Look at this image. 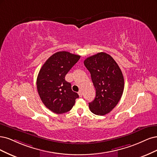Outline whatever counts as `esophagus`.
Wrapping results in <instances>:
<instances>
[{"label": "esophagus", "mask_w": 157, "mask_h": 157, "mask_svg": "<svg viewBox=\"0 0 157 157\" xmlns=\"http://www.w3.org/2000/svg\"><path fill=\"white\" fill-rule=\"evenodd\" d=\"M78 94H79V96L80 97H82L83 93H82V90H79V91H78Z\"/></svg>", "instance_id": "obj_1"}]
</instances>
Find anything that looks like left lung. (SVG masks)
<instances>
[{"mask_svg":"<svg viewBox=\"0 0 157 157\" xmlns=\"http://www.w3.org/2000/svg\"><path fill=\"white\" fill-rule=\"evenodd\" d=\"M90 73L96 89L94 100L89 103L90 112L104 115L118 104L124 90V78L115 60L109 55L100 52L84 60Z\"/></svg>","mask_w":157,"mask_h":157,"instance_id":"1","label":"left lung"}]
</instances>
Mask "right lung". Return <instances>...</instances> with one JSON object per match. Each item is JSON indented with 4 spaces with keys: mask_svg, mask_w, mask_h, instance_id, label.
<instances>
[{
    "mask_svg": "<svg viewBox=\"0 0 157 157\" xmlns=\"http://www.w3.org/2000/svg\"><path fill=\"white\" fill-rule=\"evenodd\" d=\"M79 59V55L59 52L52 55L40 70L36 80L38 94L44 104L55 113L69 112L79 98L65 76Z\"/></svg>",
    "mask_w": 157,
    "mask_h": 157,
    "instance_id": "add662e5",
    "label": "right lung"
}]
</instances>
